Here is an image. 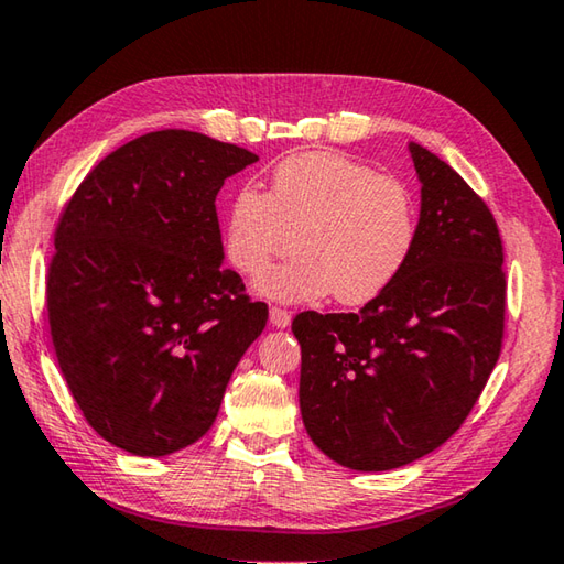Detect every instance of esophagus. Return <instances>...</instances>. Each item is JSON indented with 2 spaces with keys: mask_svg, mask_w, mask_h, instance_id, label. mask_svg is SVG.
I'll return each mask as SVG.
<instances>
[{
  "mask_svg": "<svg viewBox=\"0 0 564 564\" xmlns=\"http://www.w3.org/2000/svg\"><path fill=\"white\" fill-rule=\"evenodd\" d=\"M271 325L273 327H289L291 325V313L283 308H271Z\"/></svg>",
  "mask_w": 564,
  "mask_h": 564,
  "instance_id": "esophagus-1",
  "label": "esophagus"
}]
</instances>
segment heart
<instances>
[{
	"mask_svg": "<svg viewBox=\"0 0 564 564\" xmlns=\"http://www.w3.org/2000/svg\"><path fill=\"white\" fill-rule=\"evenodd\" d=\"M414 241L412 189L327 150L285 158L269 194L239 189L224 224V256L241 275L260 273L294 243L289 264L256 281V291L285 303L330 293L345 305L372 301L402 273Z\"/></svg>",
	"mask_w": 564,
	"mask_h": 564,
	"instance_id": "obj_1",
	"label": "heart"
}]
</instances>
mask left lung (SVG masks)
I'll use <instances>...</instances> for the list:
<instances>
[{"mask_svg":"<svg viewBox=\"0 0 564 564\" xmlns=\"http://www.w3.org/2000/svg\"><path fill=\"white\" fill-rule=\"evenodd\" d=\"M422 182L402 273L360 313H299L301 414L335 464L389 470L432 454L464 424L498 362L503 241L486 202L409 142Z\"/></svg>","mask_w":564,"mask_h":564,"instance_id":"obj_1","label":"left lung"}]
</instances>
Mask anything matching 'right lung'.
<instances>
[{"instance_id":"obj_1","label":"right lung","mask_w":564,"mask_h":564,"mask_svg":"<svg viewBox=\"0 0 564 564\" xmlns=\"http://www.w3.org/2000/svg\"><path fill=\"white\" fill-rule=\"evenodd\" d=\"M259 158L192 130L110 152L61 214L46 305L58 367L86 422L135 456L209 432L265 303L224 269L217 194Z\"/></svg>"}]
</instances>
